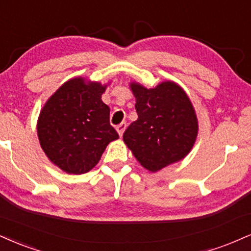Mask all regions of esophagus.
I'll list each match as a JSON object with an SVG mask.
<instances>
[{
	"label": "esophagus",
	"instance_id": "obj_1",
	"mask_svg": "<svg viewBox=\"0 0 251 251\" xmlns=\"http://www.w3.org/2000/svg\"><path fill=\"white\" fill-rule=\"evenodd\" d=\"M126 126H127V125H126V123H122V124H119V125L117 126V132H118V134L120 135V137H122L124 131L126 129Z\"/></svg>",
	"mask_w": 251,
	"mask_h": 251
}]
</instances>
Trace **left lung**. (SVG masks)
<instances>
[{
	"label": "left lung",
	"instance_id": "obj_1",
	"mask_svg": "<svg viewBox=\"0 0 251 251\" xmlns=\"http://www.w3.org/2000/svg\"><path fill=\"white\" fill-rule=\"evenodd\" d=\"M138 119L124 132V143L143 167L156 172L191 152L199 125L191 99L174 81L153 89L132 81Z\"/></svg>",
	"mask_w": 251,
	"mask_h": 251
}]
</instances>
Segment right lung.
Instances as JSON below:
<instances>
[{"instance_id":"right-lung-1","label":"right lung","mask_w":251,"mask_h":251,"mask_svg":"<svg viewBox=\"0 0 251 251\" xmlns=\"http://www.w3.org/2000/svg\"><path fill=\"white\" fill-rule=\"evenodd\" d=\"M106 85L85 78L65 81L39 113L37 134L52 164L69 174H84L98 164L111 141L119 138L101 100Z\"/></svg>"}]
</instances>
